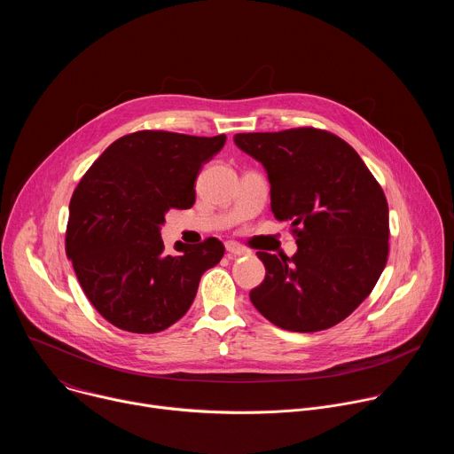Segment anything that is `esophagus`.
Instances as JSON below:
<instances>
[{
  "instance_id": "1",
  "label": "esophagus",
  "mask_w": 454,
  "mask_h": 454,
  "mask_svg": "<svg viewBox=\"0 0 454 454\" xmlns=\"http://www.w3.org/2000/svg\"><path fill=\"white\" fill-rule=\"evenodd\" d=\"M226 251L233 256H244V254H249V249H246L244 246L237 244V242H226Z\"/></svg>"
}]
</instances>
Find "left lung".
Returning a JSON list of instances; mask_svg holds the SVG:
<instances>
[{
  "instance_id": "1",
  "label": "left lung",
  "mask_w": 454,
  "mask_h": 454,
  "mask_svg": "<svg viewBox=\"0 0 454 454\" xmlns=\"http://www.w3.org/2000/svg\"><path fill=\"white\" fill-rule=\"evenodd\" d=\"M239 149L261 161L271 183V210L293 223L296 254L258 251L264 282L249 300L277 327L325 331L350 316L375 287L386 261V196L359 154L314 127L240 133Z\"/></svg>"
}]
</instances>
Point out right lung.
<instances>
[{
    "mask_svg": "<svg viewBox=\"0 0 454 454\" xmlns=\"http://www.w3.org/2000/svg\"><path fill=\"white\" fill-rule=\"evenodd\" d=\"M226 142L168 131H137L113 142L79 181L70 201L67 254L79 284L111 325L154 334L184 316L203 273L224 246L208 237L176 244L160 235L165 214L196 201L193 183Z\"/></svg>",
    "mask_w": 454,
    "mask_h": 454,
    "instance_id": "right-lung-1",
    "label": "right lung"
}]
</instances>
